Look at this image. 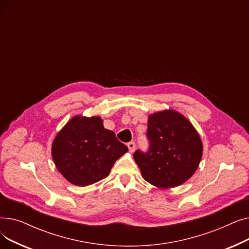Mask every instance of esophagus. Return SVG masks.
I'll list each match as a JSON object with an SVG mask.
<instances>
[{"label": "esophagus", "mask_w": 249, "mask_h": 249, "mask_svg": "<svg viewBox=\"0 0 249 249\" xmlns=\"http://www.w3.org/2000/svg\"><path fill=\"white\" fill-rule=\"evenodd\" d=\"M127 146H128V148H129V150H130V151H131V152H133V151L135 150L136 144H135V142L131 141V142H129V143H128V144H127Z\"/></svg>", "instance_id": "1"}]
</instances>
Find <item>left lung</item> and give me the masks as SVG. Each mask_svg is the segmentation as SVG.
Segmentation results:
<instances>
[{
    "instance_id": "8db88e82",
    "label": "left lung",
    "mask_w": 249,
    "mask_h": 249,
    "mask_svg": "<svg viewBox=\"0 0 249 249\" xmlns=\"http://www.w3.org/2000/svg\"><path fill=\"white\" fill-rule=\"evenodd\" d=\"M146 136L148 150L137 149L133 158L149 184L160 189L178 187L197 171L203 144L186 117L174 110L151 114Z\"/></svg>"
}]
</instances>
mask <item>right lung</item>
I'll list each match as a JSON object with an SVG mask.
<instances>
[{"label": "right lung", "instance_id": "right-lung-1", "mask_svg": "<svg viewBox=\"0 0 249 249\" xmlns=\"http://www.w3.org/2000/svg\"><path fill=\"white\" fill-rule=\"evenodd\" d=\"M128 147L105 129L100 117L75 116L52 143V159L71 184L85 187L107 178L115 161Z\"/></svg>", "mask_w": 249, "mask_h": 249}]
</instances>
